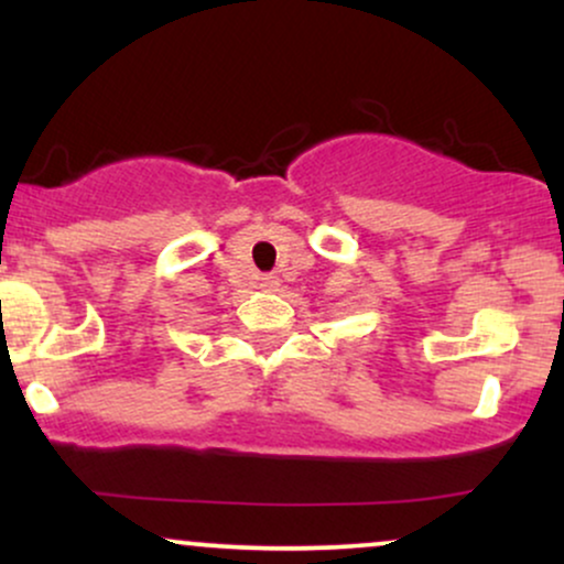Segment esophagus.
<instances>
[{
    "mask_svg": "<svg viewBox=\"0 0 564 564\" xmlns=\"http://www.w3.org/2000/svg\"><path fill=\"white\" fill-rule=\"evenodd\" d=\"M278 283H281V281H278V275H262V278H260V286L268 289V291L278 289Z\"/></svg>",
    "mask_w": 564,
    "mask_h": 564,
    "instance_id": "34e87169",
    "label": "esophagus"
}]
</instances>
